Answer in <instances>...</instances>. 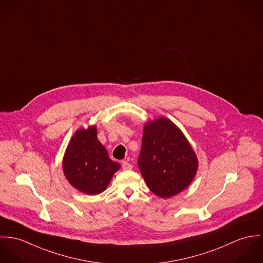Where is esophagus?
I'll use <instances>...</instances> for the list:
<instances>
[{
  "instance_id": "1",
  "label": "esophagus",
  "mask_w": 263,
  "mask_h": 263,
  "mask_svg": "<svg viewBox=\"0 0 263 263\" xmlns=\"http://www.w3.org/2000/svg\"><path fill=\"white\" fill-rule=\"evenodd\" d=\"M132 164L131 163H129V162H127V161H123L122 162V168H123V171H130V170H132Z\"/></svg>"
}]
</instances>
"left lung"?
<instances>
[{"label":"left lung","mask_w":263,"mask_h":263,"mask_svg":"<svg viewBox=\"0 0 263 263\" xmlns=\"http://www.w3.org/2000/svg\"><path fill=\"white\" fill-rule=\"evenodd\" d=\"M198 158L183 133L167 118L146 123L138 166L149 190L166 199L189 186Z\"/></svg>","instance_id":"obj_1"}]
</instances>
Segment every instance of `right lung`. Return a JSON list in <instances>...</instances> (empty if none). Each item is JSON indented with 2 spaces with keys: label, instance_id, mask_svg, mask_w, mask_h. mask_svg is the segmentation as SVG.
<instances>
[{
  "label": "right lung",
  "instance_id": "add662e5",
  "mask_svg": "<svg viewBox=\"0 0 263 263\" xmlns=\"http://www.w3.org/2000/svg\"><path fill=\"white\" fill-rule=\"evenodd\" d=\"M63 173L69 183L86 195L104 192L121 165L113 161L97 137L96 126L81 128L67 146Z\"/></svg>",
  "mask_w": 263,
  "mask_h": 263
}]
</instances>
